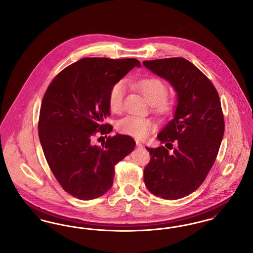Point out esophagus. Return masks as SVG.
<instances>
[{
    "mask_svg": "<svg viewBox=\"0 0 253 253\" xmlns=\"http://www.w3.org/2000/svg\"><path fill=\"white\" fill-rule=\"evenodd\" d=\"M136 146H137L138 148H142V147H143V145H142V143H140L139 141H136Z\"/></svg>",
    "mask_w": 253,
    "mask_h": 253,
    "instance_id": "obj_1",
    "label": "esophagus"
}]
</instances>
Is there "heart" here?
<instances>
[{
    "label": "heart",
    "mask_w": 253,
    "mask_h": 253,
    "mask_svg": "<svg viewBox=\"0 0 253 253\" xmlns=\"http://www.w3.org/2000/svg\"><path fill=\"white\" fill-rule=\"evenodd\" d=\"M131 84L143 95L149 103L156 105L159 113L166 114L171 108V101L165 98L168 93L167 85L162 81L157 78H147L140 81H132ZM126 89L127 86L124 81H119L111 88L108 103L112 113L118 114L122 110ZM116 127L123 134L130 135L136 139H144L155 129V123L142 117L128 116L118 121Z\"/></svg>",
    "instance_id": "obj_1"
}]
</instances>
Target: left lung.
Masks as SVG:
<instances>
[{
  "mask_svg": "<svg viewBox=\"0 0 253 253\" xmlns=\"http://www.w3.org/2000/svg\"><path fill=\"white\" fill-rule=\"evenodd\" d=\"M145 67L168 81L176 93L173 119L157 134L161 143L148 148L151 160L144 169L147 189L158 197L174 200L193 193L212 167L224 135L221 102L211 82L183 58L144 60Z\"/></svg>",
  "mask_w": 253,
  "mask_h": 253,
  "instance_id": "8db88e82",
  "label": "left lung"
}]
</instances>
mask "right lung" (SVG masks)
<instances>
[{"mask_svg": "<svg viewBox=\"0 0 253 253\" xmlns=\"http://www.w3.org/2000/svg\"><path fill=\"white\" fill-rule=\"evenodd\" d=\"M135 66H141L135 59H82L59 73L44 94L40 141L53 174L74 197L91 200L108 192L115 165L135 146L131 136L121 133L101 146L93 142L97 132L113 130L103 124L110 117V90Z\"/></svg>", "mask_w": 253, "mask_h": 253, "instance_id": "obj_1", "label": "right lung"}]
</instances>
